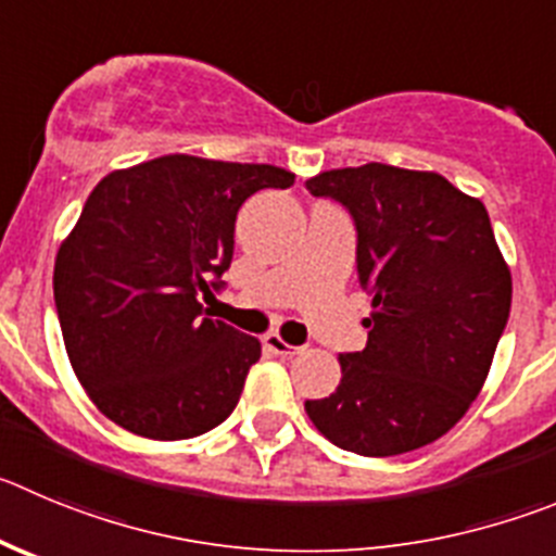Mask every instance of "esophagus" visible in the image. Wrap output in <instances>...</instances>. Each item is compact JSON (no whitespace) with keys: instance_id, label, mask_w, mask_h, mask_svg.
<instances>
[{"instance_id":"esophagus-1","label":"esophagus","mask_w":556,"mask_h":556,"mask_svg":"<svg viewBox=\"0 0 556 556\" xmlns=\"http://www.w3.org/2000/svg\"><path fill=\"white\" fill-rule=\"evenodd\" d=\"M263 345H266L274 356H295L299 351H302V349H295V345H290V342H285L279 334H266L263 337Z\"/></svg>"}]
</instances>
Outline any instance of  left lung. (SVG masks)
Segmentation results:
<instances>
[{
	"label": "left lung",
	"instance_id": "left-lung-1",
	"mask_svg": "<svg viewBox=\"0 0 556 556\" xmlns=\"http://www.w3.org/2000/svg\"><path fill=\"white\" fill-rule=\"evenodd\" d=\"M307 189L354 219L372 313L365 351L340 356V387L304 408L349 453L425 447L471 406L510 318V271L489 211L442 175L376 161L315 175Z\"/></svg>",
	"mask_w": 556,
	"mask_h": 556
}]
</instances>
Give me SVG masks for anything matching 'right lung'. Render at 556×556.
<instances>
[{
  "instance_id": "right-lung-1",
  "label": "right lung",
  "mask_w": 556,
  "mask_h": 556,
  "mask_svg": "<svg viewBox=\"0 0 556 556\" xmlns=\"http://www.w3.org/2000/svg\"><path fill=\"white\" fill-rule=\"evenodd\" d=\"M295 175L161 155L106 175L54 263L67 359L112 422L144 439L207 433L238 406L261 342L207 318L225 288L238 207Z\"/></svg>"
}]
</instances>
